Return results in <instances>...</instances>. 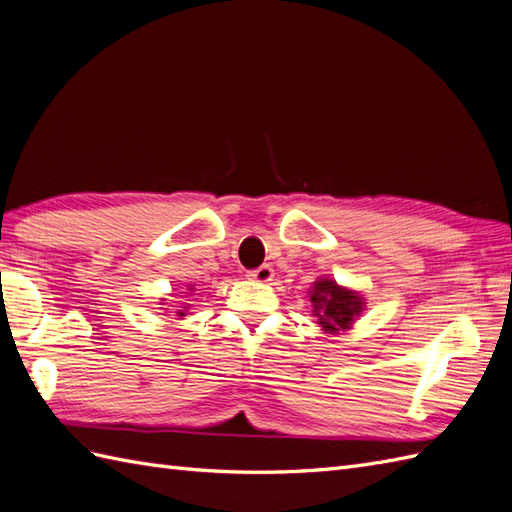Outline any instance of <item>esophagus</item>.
I'll use <instances>...</instances> for the list:
<instances>
[{
  "instance_id": "obj_1",
  "label": "esophagus",
  "mask_w": 512,
  "mask_h": 512,
  "mask_svg": "<svg viewBox=\"0 0 512 512\" xmlns=\"http://www.w3.org/2000/svg\"><path fill=\"white\" fill-rule=\"evenodd\" d=\"M247 278L254 280V282H260V284H267V282L273 280V269L269 265H263V267L254 269V271H249Z\"/></svg>"
}]
</instances>
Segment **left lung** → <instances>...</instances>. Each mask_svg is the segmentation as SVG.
<instances>
[{"mask_svg":"<svg viewBox=\"0 0 512 512\" xmlns=\"http://www.w3.org/2000/svg\"><path fill=\"white\" fill-rule=\"evenodd\" d=\"M308 297L319 328L326 334L352 330L367 304L358 291L347 289L332 278H317L310 286Z\"/></svg>","mask_w":512,"mask_h":512,"instance_id":"obj_1","label":"left lung"}]
</instances>
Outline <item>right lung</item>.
<instances>
[{
    "mask_svg": "<svg viewBox=\"0 0 512 512\" xmlns=\"http://www.w3.org/2000/svg\"><path fill=\"white\" fill-rule=\"evenodd\" d=\"M191 293H193V284L189 286V295H191ZM165 302H167V299H160V306L165 304ZM186 310H189V304H186V306H180V310H178V317H180V319H182V317H186Z\"/></svg>",
    "mask_w": 512,
    "mask_h": 512,
    "instance_id": "1",
    "label": "right lung"
}]
</instances>
